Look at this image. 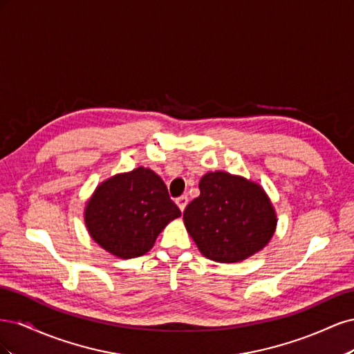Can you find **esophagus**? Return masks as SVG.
Returning <instances> with one entry per match:
<instances>
[{
    "label": "esophagus",
    "mask_w": 354,
    "mask_h": 354,
    "mask_svg": "<svg viewBox=\"0 0 354 354\" xmlns=\"http://www.w3.org/2000/svg\"><path fill=\"white\" fill-rule=\"evenodd\" d=\"M187 202H189V198H187L186 195L177 198V201H176V203L178 205L180 211H185V208H186V205H187Z\"/></svg>",
    "instance_id": "1"
}]
</instances>
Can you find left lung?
<instances>
[{"label":"left lung","instance_id":"8db88e82","mask_svg":"<svg viewBox=\"0 0 354 354\" xmlns=\"http://www.w3.org/2000/svg\"><path fill=\"white\" fill-rule=\"evenodd\" d=\"M201 195L183 212L187 233L207 259L239 263L261 251L276 232L277 216L264 189L242 176H202Z\"/></svg>","mask_w":354,"mask_h":354}]
</instances>
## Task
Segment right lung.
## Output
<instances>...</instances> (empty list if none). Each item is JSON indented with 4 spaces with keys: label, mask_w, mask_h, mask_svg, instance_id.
Returning <instances> with one entry per match:
<instances>
[{
    "label": "right lung",
    "mask_w": 354,
    "mask_h": 354,
    "mask_svg": "<svg viewBox=\"0 0 354 354\" xmlns=\"http://www.w3.org/2000/svg\"><path fill=\"white\" fill-rule=\"evenodd\" d=\"M180 216L162 178L145 167L102 181L84 209L93 241L120 259L151 251L158 234Z\"/></svg>",
    "instance_id": "1"
}]
</instances>
